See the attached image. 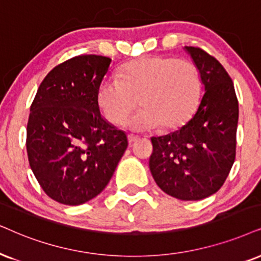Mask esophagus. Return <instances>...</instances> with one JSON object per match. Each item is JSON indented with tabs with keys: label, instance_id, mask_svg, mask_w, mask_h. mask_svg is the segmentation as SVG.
Here are the masks:
<instances>
[{
	"label": "esophagus",
	"instance_id": "34e87169",
	"mask_svg": "<svg viewBox=\"0 0 261 261\" xmlns=\"http://www.w3.org/2000/svg\"><path fill=\"white\" fill-rule=\"evenodd\" d=\"M138 140V137H136V136H133V135H128L127 136V141H128V144H134L135 142H136Z\"/></svg>",
	"mask_w": 261,
	"mask_h": 261
}]
</instances>
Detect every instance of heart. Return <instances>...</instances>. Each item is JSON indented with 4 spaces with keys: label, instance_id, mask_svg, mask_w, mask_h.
<instances>
[{
    "label": "heart",
    "instance_id": "heart-1",
    "mask_svg": "<svg viewBox=\"0 0 261 261\" xmlns=\"http://www.w3.org/2000/svg\"><path fill=\"white\" fill-rule=\"evenodd\" d=\"M201 94L202 82L194 62L154 55L127 62L120 68L119 79L102 81L97 102L105 118L119 126L140 100L143 110L130 120L131 130H155L161 125L174 130L190 120Z\"/></svg>",
    "mask_w": 261,
    "mask_h": 261
}]
</instances>
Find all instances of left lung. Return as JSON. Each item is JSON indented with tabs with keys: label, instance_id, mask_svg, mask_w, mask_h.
<instances>
[{
	"label": "left lung",
	"instance_id": "1",
	"mask_svg": "<svg viewBox=\"0 0 261 261\" xmlns=\"http://www.w3.org/2000/svg\"><path fill=\"white\" fill-rule=\"evenodd\" d=\"M200 71L204 94L195 114L179 130L151 137L149 169L160 189L178 200L217 193L236 155L239 101L222 64L197 47H186Z\"/></svg>",
	"mask_w": 261,
	"mask_h": 261
}]
</instances>
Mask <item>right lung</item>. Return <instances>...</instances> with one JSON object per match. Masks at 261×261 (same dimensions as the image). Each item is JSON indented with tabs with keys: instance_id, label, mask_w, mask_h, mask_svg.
Segmentation results:
<instances>
[{
	"instance_id": "obj_1",
	"label": "right lung",
	"mask_w": 261,
	"mask_h": 261,
	"mask_svg": "<svg viewBox=\"0 0 261 261\" xmlns=\"http://www.w3.org/2000/svg\"><path fill=\"white\" fill-rule=\"evenodd\" d=\"M111 59L79 55L45 75L30 108L26 149L32 172L49 197L77 206L106 188L127 137L102 118L98 87Z\"/></svg>"
}]
</instances>
